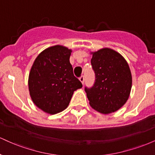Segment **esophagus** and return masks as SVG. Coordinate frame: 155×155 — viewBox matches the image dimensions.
<instances>
[{
  "label": "esophagus",
  "mask_w": 155,
  "mask_h": 155,
  "mask_svg": "<svg viewBox=\"0 0 155 155\" xmlns=\"http://www.w3.org/2000/svg\"><path fill=\"white\" fill-rule=\"evenodd\" d=\"M79 80H80V81H81V82L82 83V84H84V76H81V77L79 78Z\"/></svg>",
  "instance_id": "esophagus-1"
}]
</instances>
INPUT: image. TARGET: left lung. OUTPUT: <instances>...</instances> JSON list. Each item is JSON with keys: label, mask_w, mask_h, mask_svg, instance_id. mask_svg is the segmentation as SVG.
Returning a JSON list of instances; mask_svg holds the SVG:
<instances>
[{"label": "left lung", "mask_w": 155, "mask_h": 155, "mask_svg": "<svg viewBox=\"0 0 155 155\" xmlns=\"http://www.w3.org/2000/svg\"><path fill=\"white\" fill-rule=\"evenodd\" d=\"M92 54L95 83L84 90L92 108L107 114L120 109L128 99L131 72L127 61L113 49L104 48Z\"/></svg>", "instance_id": "obj_1"}]
</instances>
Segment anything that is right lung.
<instances>
[{
	"label": "right lung",
	"mask_w": 155,
	"mask_h": 155,
	"mask_svg": "<svg viewBox=\"0 0 155 155\" xmlns=\"http://www.w3.org/2000/svg\"><path fill=\"white\" fill-rule=\"evenodd\" d=\"M71 50L56 45L46 49L37 57L29 74L30 95L35 106L50 114L63 111L73 94L82 84L73 72Z\"/></svg>",
	"instance_id": "add662e5"
}]
</instances>
